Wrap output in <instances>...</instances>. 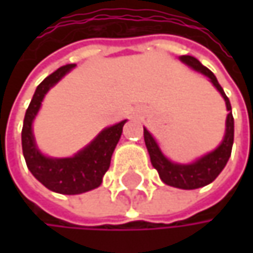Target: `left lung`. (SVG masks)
<instances>
[{
  "mask_svg": "<svg viewBox=\"0 0 253 253\" xmlns=\"http://www.w3.org/2000/svg\"><path fill=\"white\" fill-rule=\"evenodd\" d=\"M180 61L184 63L186 66H189L190 69H193L195 72L202 73L204 76L210 79V82L214 84V87L221 93L228 113L227 119H226V133H224L221 143L214 151L202 155L201 158H198L196 161H193L190 164H180V163H174V161L169 160L163 154V151H161L158 142L154 139V136L148 131V128L143 127V137H145L146 149L149 152L151 164L158 171L160 178L169 186L190 190V189L204 187V186L212 183L223 171V169L226 167L228 158L231 155V148H233V140H234V120H233L231 105H230L227 95L224 93L223 87L220 86L214 73L210 69H207L205 66H202L199 63V60H196L192 55H181Z\"/></svg>",
  "mask_w": 253,
  "mask_h": 253,
  "instance_id": "left-lung-1",
  "label": "left lung"
}]
</instances>
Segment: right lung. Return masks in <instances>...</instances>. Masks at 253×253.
Listing matches in <instances>:
<instances>
[{"label": "right lung", "mask_w": 253, "mask_h": 253, "mask_svg": "<svg viewBox=\"0 0 253 253\" xmlns=\"http://www.w3.org/2000/svg\"><path fill=\"white\" fill-rule=\"evenodd\" d=\"M75 66L76 64L63 66L41 82L35 90L29 108L26 110L22 130V148L27 169L46 189L63 195H79L101 186L102 177L110 169L113 152L122 137L123 126L127 122L123 120L114 126L105 127L89 145H86L73 157L52 158L39 151L32 130L33 120L48 90Z\"/></svg>", "instance_id": "1"}]
</instances>
